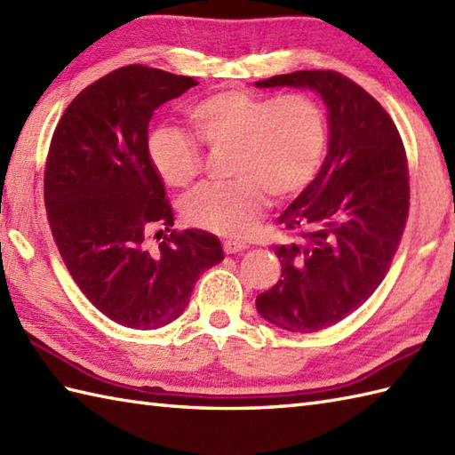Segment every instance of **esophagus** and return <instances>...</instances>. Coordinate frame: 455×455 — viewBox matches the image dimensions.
I'll list each match as a JSON object with an SVG mask.
<instances>
[{"label":"esophagus","instance_id":"esophagus-1","mask_svg":"<svg viewBox=\"0 0 455 455\" xmlns=\"http://www.w3.org/2000/svg\"><path fill=\"white\" fill-rule=\"evenodd\" d=\"M222 248H225L227 254H238V252H244L248 248L246 243H240V240H222Z\"/></svg>","mask_w":455,"mask_h":455}]
</instances>
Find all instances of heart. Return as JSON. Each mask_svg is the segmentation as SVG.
Returning a JSON list of instances; mask_svg holds the SVG:
<instances>
[{
  "label": "heart",
  "instance_id": "b5f03b06",
  "mask_svg": "<svg viewBox=\"0 0 455 455\" xmlns=\"http://www.w3.org/2000/svg\"><path fill=\"white\" fill-rule=\"evenodd\" d=\"M188 119L199 142L230 148V176L205 183L183 201V217L220 236L252 230L267 205V193L287 199L303 191L321 166L326 148L323 108L307 93L279 98L219 92L197 100ZM148 162L170 188H189L199 176V144L173 127H158L147 140Z\"/></svg>",
  "mask_w": 455,
  "mask_h": 455
}]
</instances>
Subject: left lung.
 Returning a JSON list of instances; mask_svg holds the SVG:
<instances>
[{"mask_svg": "<svg viewBox=\"0 0 455 455\" xmlns=\"http://www.w3.org/2000/svg\"><path fill=\"white\" fill-rule=\"evenodd\" d=\"M256 88L311 90L328 109L323 166L277 219L299 238L274 246L282 279L256 299L269 324L316 332L340 323L383 282L409 215L407 154L387 111L342 74L301 70Z\"/></svg>", "mask_w": 455, "mask_h": 455, "instance_id": "left-lung-1", "label": "left lung"}]
</instances>
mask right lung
I'll return each mask as SVG.
<instances>
[{"label": "right lung", "mask_w": 455, "mask_h": 455, "mask_svg": "<svg viewBox=\"0 0 455 455\" xmlns=\"http://www.w3.org/2000/svg\"><path fill=\"white\" fill-rule=\"evenodd\" d=\"M197 82L140 64L76 95L58 121L44 170V205L68 272L95 308L121 326L156 331L186 311L203 272L225 259L205 230L173 227L166 188L148 162V123Z\"/></svg>", "instance_id": "1"}]
</instances>
